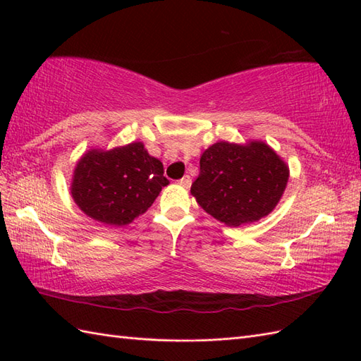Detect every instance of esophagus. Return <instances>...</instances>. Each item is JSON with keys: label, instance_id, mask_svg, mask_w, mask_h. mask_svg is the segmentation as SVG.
I'll list each match as a JSON object with an SVG mask.
<instances>
[{"label": "esophagus", "instance_id": "obj_1", "mask_svg": "<svg viewBox=\"0 0 361 361\" xmlns=\"http://www.w3.org/2000/svg\"><path fill=\"white\" fill-rule=\"evenodd\" d=\"M178 185L188 189V188H190V185H192V180H190L189 175H185V176H183V178L178 181Z\"/></svg>", "mask_w": 361, "mask_h": 361}]
</instances>
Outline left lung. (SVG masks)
<instances>
[{
    "instance_id": "8db88e82",
    "label": "left lung",
    "mask_w": 361,
    "mask_h": 361,
    "mask_svg": "<svg viewBox=\"0 0 361 361\" xmlns=\"http://www.w3.org/2000/svg\"><path fill=\"white\" fill-rule=\"evenodd\" d=\"M288 176L286 161L264 141H219L202 153L190 194L209 216L235 228L268 216Z\"/></svg>"
}]
</instances>
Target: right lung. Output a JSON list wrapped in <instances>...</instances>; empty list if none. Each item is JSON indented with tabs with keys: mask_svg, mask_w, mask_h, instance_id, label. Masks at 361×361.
<instances>
[{
	"mask_svg": "<svg viewBox=\"0 0 361 361\" xmlns=\"http://www.w3.org/2000/svg\"><path fill=\"white\" fill-rule=\"evenodd\" d=\"M169 185L163 163L142 142L90 149L75 163L71 197L79 209L109 226H126L147 211Z\"/></svg>",
	"mask_w": 361,
	"mask_h": 361,
	"instance_id": "right-lung-1",
	"label": "right lung"
}]
</instances>
